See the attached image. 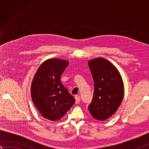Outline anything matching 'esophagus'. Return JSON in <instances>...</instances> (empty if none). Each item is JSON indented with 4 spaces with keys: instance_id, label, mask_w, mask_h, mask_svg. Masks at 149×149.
<instances>
[{
    "instance_id": "obj_1",
    "label": "esophagus",
    "mask_w": 149,
    "mask_h": 149,
    "mask_svg": "<svg viewBox=\"0 0 149 149\" xmlns=\"http://www.w3.org/2000/svg\"><path fill=\"white\" fill-rule=\"evenodd\" d=\"M75 103H76V104H79L80 102L81 99H80V97L79 95L75 96Z\"/></svg>"
}]
</instances>
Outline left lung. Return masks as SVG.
Here are the masks:
<instances>
[{
	"label": "left lung",
	"mask_w": 149,
	"mask_h": 149,
	"mask_svg": "<svg viewBox=\"0 0 149 149\" xmlns=\"http://www.w3.org/2000/svg\"><path fill=\"white\" fill-rule=\"evenodd\" d=\"M94 82L93 99L88 106L91 115L105 120L114 115L122 103L123 83L121 75L111 63L102 58L88 61Z\"/></svg>",
	"instance_id": "8db88e82"
}]
</instances>
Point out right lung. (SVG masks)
<instances>
[{
	"instance_id": "add662e5",
	"label": "right lung",
	"mask_w": 149,
	"mask_h": 149,
	"mask_svg": "<svg viewBox=\"0 0 149 149\" xmlns=\"http://www.w3.org/2000/svg\"><path fill=\"white\" fill-rule=\"evenodd\" d=\"M68 63L58 58L46 60L38 68L31 84L34 106L43 117L51 121L61 119L75 102L60 80Z\"/></svg>"
}]
</instances>
